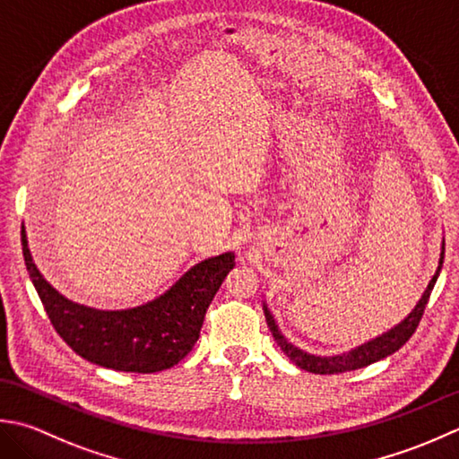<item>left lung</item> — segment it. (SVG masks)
Returning a JSON list of instances; mask_svg holds the SVG:
<instances>
[{"mask_svg": "<svg viewBox=\"0 0 459 459\" xmlns=\"http://www.w3.org/2000/svg\"><path fill=\"white\" fill-rule=\"evenodd\" d=\"M444 251H446V243H442V254H439V264L434 277L429 279V283L426 287V291L422 295V299L416 303V307L412 308V313H410L404 321H400L396 326H392L390 331L382 333L377 339H372L368 342L360 344V347L352 349L349 352H342V354H333V357H316V354L311 352H305L301 349H297L295 344L289 342L283 333L279 331V326L273 319V315L267 308V305L264 303V313H265V321L271 334H273L275 342L281 347V351L287 354L289 360L295 362L299 368H303L307 372H315V374H339V372H349V370H357V368H364L368 367L372 362H378L382 359L390 357L392 352H396L400 347H404L406 341L410 336L414 334L416 326L422 319L424 315V308L428 305V299L429 293H432V289L437 281V275L439 271H442V264H444Z\"/></svg>", "mask_w": 459, "mask_h": 459, "instance_id": "1", "label": "left lung"}]
</instances>
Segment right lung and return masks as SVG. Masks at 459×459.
<instances>
[{
  "label": "right lung",
  "mask_w": 459,
  "mask_h": 459,
  "mask_svg": "<svg viewBox=\"0 0 459 459\" xmlns=\"http://www.w3.org/2000/svg\"><path fill=\"white\" fill-rule=\"evenodd\" d=\"M23 257L35 291L61 339L85 360L123 372H158L174 367L200 339L204 316L230 269L233 251L195 264L160 297L120 311L69 301L33 264L22 226Z\"/></svg>",
  "instance_id": "add662e5"
}]
</instances>
